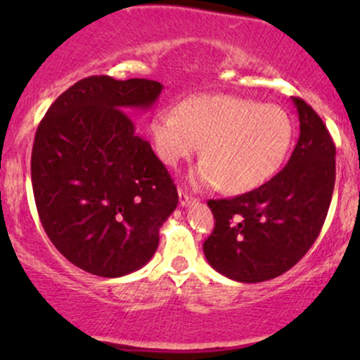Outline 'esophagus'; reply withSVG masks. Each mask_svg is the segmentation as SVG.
<instances>
[{
	"mask_svg": "<svg viewBox=\"0 0 360 360\" xmlns=\"http://www.w3.org/2000/svg\"><path fill=\"white\" fill-rule=\"evenodd\" d=\"M179 203H181V206H188L193 203V198L189 196L184 189H179Z\"/></svg>",
	"mask_w": 360,
	"mask_h": 360,
	"instance_id": "obj_1",
	"label": "esophagus"
}]
</instances>
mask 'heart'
Instances as JSON below:
<instances>
[{"mask_svg":"<svg viewBox=\"0 0 360 360\" xmlns=\"http://www.w3.org/2000/svg\"><path fill=\"white\" fill-rule=\"evenodd\" d=\"M148 130L157 154L171 167L200 152L203 143L205 159L189 181L196 188L223 186L233 194L267 183L286 160L292 140L291 120L283 108L230 94H200L179 110L157 111Z\"/></svg>","mask_w":360,"mask_h":360,"instance_id":"b5f03b06","label":"heart"}]
</instances>
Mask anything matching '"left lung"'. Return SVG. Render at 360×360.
<instances>
[{
	"label": "left lung",
	"mask_w": 360,
	"mask_h": 360,
	"mask_svg": "<svg viewBox=\"0 0 360 360\" xmlns=\"http://www.w3.org/2000/svg\"><path fill=\"white\" fill-rule=\"evenodd\" d=\"M300 139L283 171L260 188L210 200L213 233L203 243L210 266L238 283L284 274L320 235L335 186V143L316 111L292 98Z\"/></svg>",
	"instance_id": "left-lung-1"
}]
</instances>
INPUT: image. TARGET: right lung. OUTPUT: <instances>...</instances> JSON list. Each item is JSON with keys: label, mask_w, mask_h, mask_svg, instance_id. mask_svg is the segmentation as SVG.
<instances>
[{"label": "right lung", "mask_w": 360, "mask_h": 360, "mask_svg": "<svg viewBox=\"0 0 360 360\" xmlns=\"http://www.w3.org/2000/svg\"><path fill=\"white\" fill-rule=\"evenodd\" d=\"M164 86L150 79L89 76L47 110L32 148L40 221L69 262L120 278L143 267L177 189L127 111L148 110Z\"/></svg>", "instance_id": "1"}]
</instances>
